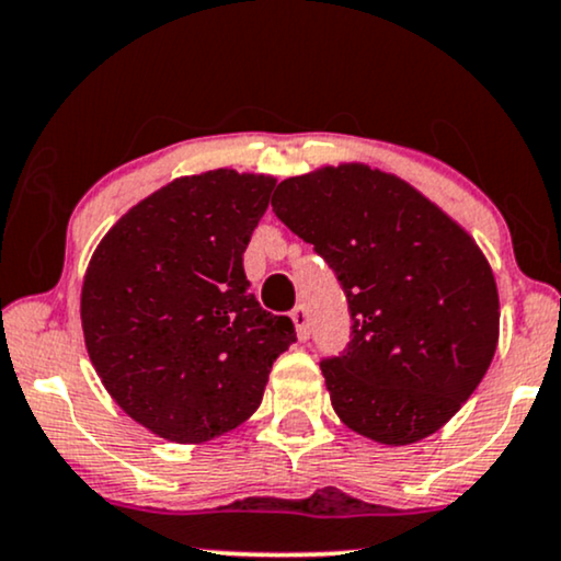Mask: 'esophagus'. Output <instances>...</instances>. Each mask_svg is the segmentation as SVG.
<instances>
[{
    "label": "esophagus",
    "mask_w": 561,
    "mask_h": 561,
    "mask_svg": "<svg viewBox=\"0 0 561 561\" xmlns=\"http://www.w3.org/2000/svg\"><path fill=\"white\" fill-rule=\"evenodd\" d=\"M289 318H293V323H295L297 339H300V342H305V339L310 336V321H308V310H305L302 305H297V308L293 310V313H289Z\"/></svg>",
    "instance_id": "34e87169"
}]
</instances>
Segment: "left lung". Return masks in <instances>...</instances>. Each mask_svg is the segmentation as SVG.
<instances>
[{"label":"left lung","instance_id":"1","mask_svg":"<svg viewBox=\"0 0 561 561\" xmlns=\"http://www.w3.org/2000/svg\"><path fill=\"white\" fill-rule=\"evenodd\" d=\"M272 207L350 302L352 342L321 363L339 420L391 448L430 437L497 350V282L477 240L399 175L363 162L282 181Z\"/></svg>","mask_w":561,"mask_h":561}]
</instances>
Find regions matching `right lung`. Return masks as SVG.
<instances>
[{
    "instance_id": "1",
    "label": "right lung",
    "mask_w": 561,
    "mask_h": 561,
    "mask_svg": "<svg viewBox=\"0 0 561 561\" xmlns=\"http://www.w3.org/2000/svg\"><path fill=\"white\" fill-rule=\"evenodd\" d=\"M274 183L230 168L183 175L141 198L92 253L84 346L111 399L152 435L207 443L236 430L297 342L243 272Z\"/></svg>"
}]
</instances>
